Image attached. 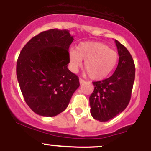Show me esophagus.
Here are the masks:
<instances>
[{
	"label": "esophagus",
	"mask_w": 151,
	"mask_h": 151,
	"mask_svg": "<svg viewBox=\"0 0 151 151\" xmlns=\"http://www.w3.org/2000/svg\"><path fill=\"white\" fill-rule=\"evenodd\" d=\"M79 82H80V84H83V83H85V80L82 79V78H79Z\"/></svg>",
	"instance_id": "esophagus-1"
}]
</instances>
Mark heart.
<instances>
[{"label": "heart", "mask_w": 151, "mask_h": 151, "mask_svg": "<svg viewBox=\"0 0 151 151\" xmlns=\"http://www.w3.org/2000/svg\"><path fill=\"white\" fill-rule=\"evenodd\" d=\"M69 57L73 70H76L84 60V70L94 80L106 78L115 69L119 60L116 50L104 44L92 41L80 43L76 50H70Z\"/></svg>", "instance_id": "b5f03b06"}]
</instances>
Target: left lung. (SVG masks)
Masks as SVG:
<instances>
[{
    "instance_id": "obj_1",
    "label": "left lung",
    "mask_w": 151,
    "mask_h": 151,
    "mask_svg": "<svg viewBox=\"0 0 151 151\" xmlns=\"http://www.w3.org/2000/svg\"><path fill=\"white\" fill-rule=\"evenodd\" d=\"M115 42L119 56L116 69L108 78L93 82L94 91L89 97L91 114L100 122L112 119L126 108L135 76L132 57L125 46Z\"/></svg>"
}]
</instances>
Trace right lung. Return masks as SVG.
<instances>
[{"mask_svg":"<svg viewBox=\"0 0 151 151\" xmlns=\"http://www.w3.org/2000/svg\"><path fill=\"white\" fill-rule=\"evenodd\" d=\"M73 40L68 30L50 29L33 37L21 50L17 79L24 100L38 115L62 113L79 87L78 77L67 68Z\"/></svg>","mask_w":151,"mask_h":151,"instance_id":"right-lung-1","label":"right lung"}]
</instances>
